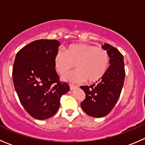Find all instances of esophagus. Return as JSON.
Returning <instances> with one entry per match:
<instances>
[{
	"mask_svg": "<svg viewBox=\"0 0 145 145\" xmlns=\"http://www.w3.org/2000/svg\"><path fill=\"white\" fill-rule=\"evenodd\" d=\"M69 86H70V89L72 90V89H74L75 88H77V87H78V86H75V85H73V84H70Z\"/></svg>",
	"mask_w": 145,
	"mask_h": 145,
	"instance_id": "obj_1",
	"label": "esophagus"
}]
</instances>
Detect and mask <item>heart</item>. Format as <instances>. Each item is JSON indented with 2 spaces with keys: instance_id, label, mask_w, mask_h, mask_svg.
I'll use <instances>...</instances> for the list:
<instances>
[{
  "instance_id": "b5f03b06",
  "label": "heart",
  "mask_w": 145,
  "mask_h": 145,
  "mask_svg": "<svg viewBox=\"0 0 145 145\" xmlns=\"http://www.w3.org/2000/svg\"><path fill=\"white\" fill-rule=\"evenodd\" d=\"M109 55L101 47L85 43L71 44L65 51H59L54 59V67L60 75L67 74L74 67L77 69L64 76L71 82H81L86 80L93 83L101 79L109 66Z\"/></svg>"
}]
</instances>
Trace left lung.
I'll return each mask as SVG.
<instances>
[{"instance_id": "left-lung-1", "label": "left lung", "mask_w": 145, "mask_h": 145, "mask_svg": "<svg viewBox=\"0 0 145 145\" xmlns=\"http://www.w3.org/2000/svg\"><path fill=\"white\" fill-rule=\"evenodd\" d=\"M102 48L108 53L110 66L105 75L91 86H82L86 98L81 103L82 110L90 116L102 118L107 116L116 105L125 81L123 56L118 50L108 43Z\"/></svg>"}]
</instances>
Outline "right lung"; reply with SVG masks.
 I'll list each match as a JSON object with an SVG mask.
<instances>
[{
    "label": "right lung",
    "instance_id": "right-lung-1",
    "mask_svg": "<svg viewBox=\"0 0 145 145\" xmlns=\"http://www.w3.org/2000/svg\"><path fill=\"white\" fill-rule=\"evenodd\" d=\"M59 42L38 40L21 49L15 56L12 80L20 101L34 118L45 120L55 115L60 98L69 91L56 72L54 59Z\"/></svg>",
    "mask_w": 145,
    "mask_h": 145
}]
</instances>
